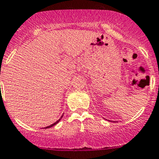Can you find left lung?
Here are the masks:
<instances>
[{"mask_svg": "<svg viewBox=\"0 0 159 159\" xmlns=\"http://www.w3.org/2000/svg\"><path fill=\"white\" fill-rule=\"evenodd\" d=\"M109 121H110V120H109Z\"/></svg>", "mask_w": 159, "mask_h": 159, "instance_id": "left-lung-1", "label": "left lung"}]
</instances>
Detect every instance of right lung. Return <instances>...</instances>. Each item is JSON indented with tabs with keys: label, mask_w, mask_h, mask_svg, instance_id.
Wrapping results in <instances>:
<instances>
[{
	"label": "right lung",
	"mask_w": 159,
	"mask_h": 159,
	"mask_svg": "<svg viewBox=\"0 0 159 159\" xmlns=\"http://www.w3.org/2000/svg\"><path fill=\"white\" fill-rule=\"evenodd\" d=\"M62 116H63V115H61V118H60V119H58V120H57V121H56V122H55L54 124H51V125L48 126V127H46V128H52V127H53V126H54V125H56V124H57V123H58V122H59V121H60V120H61V118H62Z\"/></svg>",
	"instance_id": "add662e5"
}]
</instances>
